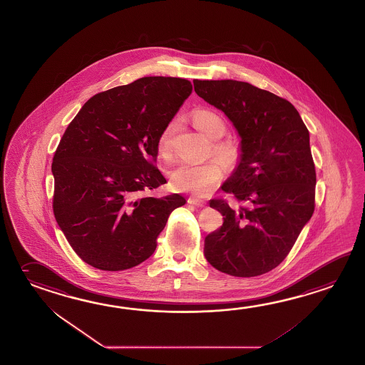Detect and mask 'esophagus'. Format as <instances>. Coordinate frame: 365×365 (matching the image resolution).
Segmentation results:
<instances>
[{
  "instance_id": "obj_1",
  "label": "esophagus",
  "mask_w": 365,
  "mask_h": 365,
  "mask_svg": "<svg viewBox=\"0 0 365 365\" xmlns=\"http://www.w3.org/2000/svg\"><path fill=\"white\" fill-rule=\"evenodd\" d=\"M190 205H194V206H198V207H205V205H206V202L205 200H197V198H194V197H192V198H189V200H187Z\"/></svg>"
}]
</instances>
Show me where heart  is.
Masks as SVG:
<instances>
[{"label":"heart","mask_w":365,"mask_h":365,"mask_svg":"<svg viewBox=\"0 0 365 365\" xmlns=\"http://www.w3.org/2000/svg\"><path fill=\"white\" fill-rule=\"evenodd\" d=\"M192 120L194 125L211 140H219L225 133V124L222 122V118L211 110H194ZM176 125L178 123L172 120L162 129L158 138V153L160 157L168 158L171 155L172 138L176 130ZM215 150L229 163L235 162L237 159V149L232 143H217L215 146ZM222 173L224 163L222 160L214 159L200 165L190 162H179L168 170V178L172 185L180 192L203 197L214 189L215 185L222 179Z\"/></svg>","instance_id":"obj_1"}]
</instances>
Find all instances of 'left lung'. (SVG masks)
I'll return each instance as SVG.
<instances>
[{
    "instance_id": "8db88e82",
    "label": "left lung",
    "mask_w": 365,
    "mask_h": 365,
    "mask_svg": "<svg viewBox=\"0 0 365 365\" xmlns=\"http://www.w3.org/2000/svg\"><path fill=\"white\" fill-rule=\"evenodd\" d=\"M200 98L222 110L236 128L240 158L210 207L224 216L205 238V257L236 277L272 271L285 259L314 210L316 172L309 132L289 101L237 80H194Z\"/></svg>"
}]
</instances>
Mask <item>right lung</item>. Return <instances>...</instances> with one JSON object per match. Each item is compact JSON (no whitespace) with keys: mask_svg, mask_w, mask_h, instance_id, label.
Returning <instances> with one entry per match:
<instances>
[{"mask_svg":"<svg viewBox=\"0 0 365 365\" xmlns=\"http://www.w3.org/2000/svg\"><path fill=\"white\" fill-rule=\"evenodd\" d=\"M189 80L146 76L86 101L53 158V210L72 249L102 271L143 263L157 247L180 194L146 197L165 176L158 138L190 96Z\"/></svg>","mask_w":365,"mask_h":365,"instance_id":"obj_1","label":"right lung"}]
</instances>
